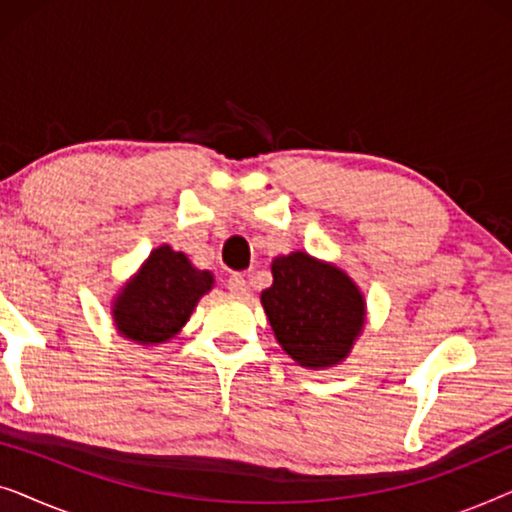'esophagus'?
Masks as SVG:
<instances>
[{
	"label": "esophagus",
	"mask_w": 512,
	"mask_h": 512,
	"mask_svg": "<svg viewBox=\"0 0 512 512\" xmlns=\"http://www.w3.org/2000/svg\"><path fill=\"white\" fill-rule=\"evenodd\" d=\"M228 291L233 293V296H247L249 284H247V279H244V275H240V272L230 275L228 277Z\"/></svg>",
	"instance_id": "esophagus-1"
}]
</instances>
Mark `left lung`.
<instances>
[{
    "label": "left lung",
    "mask_w": 512,
    "mask_h": 512,
    "mask_svg": "<svg viewBox=\"0 0 512 512\" xmlns=\"http://www.w3.org/2000/svg\"><path fill=\"white\" fill-rule=\"evenodd\" d=\"M261 303L277 342L303 368L338 366L366 324V300L352 277L305 251L272 261Z\"/></svg>",
    "instance_id": "1"
}]
</instances>
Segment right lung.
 Listing matches in <instances>:
<instances>
[{
    "mask_svg": "<svg viewBox=\"0 0 512 512\" xmlns=\"http://www.w3.org/2000/svg\"><path fill=\"white\" fill-rule=\"evenodd\" d=\"M212 286V272L193 268L186 254L163 244L151 251L116 296L111 314L118 333L139 345L167 342L184 328L198 300Z\"/></svg>",
    "mask_w": 512,
    "mask_h": 512,
    "instance_id": "1",
    "label": "right lung"
}]
</instances>
